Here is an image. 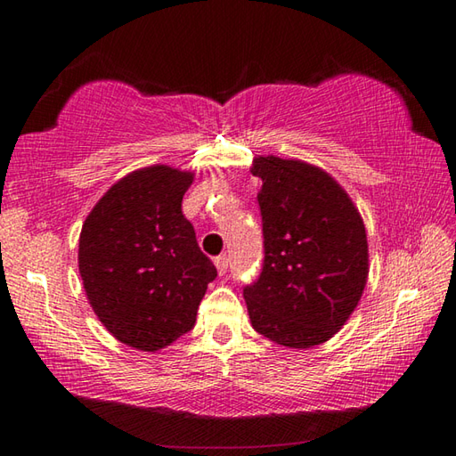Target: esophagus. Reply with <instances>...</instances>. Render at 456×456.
Instances as JSON below:
<instances>
[{
	"label": "esophagus",
	"mask_w": 456,
	"mask_h": 456,
	"mask_svg": "<svg viewBox=\"0 0 456 456\" xmlns=\"http://www.w3.org/2000/svg\"><path fill=\"white\" fill-rule=\"evenodd\" d=\"M227 265H229V259H227V256H219V257H215V267H217L219 275H223V273L227 272Z\"/></svg>",
	"instance_id": "esophagus-1"
}]
</instances>
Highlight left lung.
<instances>
[{
    "label": "left lung",
    "mask_w": 456,
    "mask_h": 456,
    "mask_svg": "<svg viewBox=\"0 0 456 456\" xmlns=\"http://www.w3.org/2000/svg\"><path fill=\"white\" fill-rule=\"evenodd\" d=\"M265 259L243 297L251 326L285 348L334 338L368 281V239L358 207L323 168L273 154L256 157Z\"/></svg>",
    "instance_id": "1"
}]
</instances>
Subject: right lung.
I'll return each mask as SVG.
<instances>
[{"instance_id": "right-lung-1", "label": "right lung", "mask_w": 456, "mask_h": 456, "mask_svg": "<svg viewBox=\"0 0 456 456\" xmlns=\"http://www.w3.org/2000/svg\"><path fill=\"white\" fill-rule=\"evenodd\" d=\"M195 173L151 165L122 176L82 225L78 269L102 326L130 348L157 352L192 330L217 277L181 211Z\"/></svg>"}]
</instances>
